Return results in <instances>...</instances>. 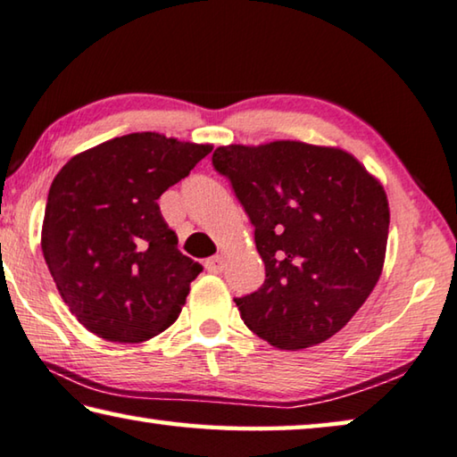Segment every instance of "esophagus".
<instances>
[{
  "mask_svg": "<svg viewBox=\"0 0 457 457\" xmlns=\"http://www.w3.org/2000/svg\"><path fill=\"white\" fill-rule=\"evenodd\" d=\"M205 268H207V272L220 274L223 270V258L221 256H213V258L205 260Z\"/></svg>",
  "mask_w": 457,
  "mask_h": 457,
  "instance_id": "34e87169",
  "label": "esophagus"
}]
</instances>
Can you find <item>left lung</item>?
Listing matches in <instances>:
<instances>
[{
    "label": "left lung",
    "instance_id": "1",
    "mask_svg": "<svg viewBox=\"0 0 457 457\" xmlns=\"http://www.w3.org/2000/svg\"><path fill=\"white\" fill-rule=\"evenodd\" d=\"M212 162L254 226L266 270L258 291L234 299L244 323L280 350L336 336L385 264L382 185L347 152L305 142L221 146Z\"/></svg>",
    "mask_w": 457,
    "mask_h": 457
}]
</instances>
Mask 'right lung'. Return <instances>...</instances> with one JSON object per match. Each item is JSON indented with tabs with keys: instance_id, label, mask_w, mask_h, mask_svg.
Instances as JSON below:
<instances>
[{
	"instance_id": "1",
	"label": "right lung",
	"mask_w": 457,
	"mask_h": 457,
	"mask_svg": "<svg viewBox=\"0 0 457 457\" xmlns=\"http://www.w3.org/2000/svg\"><path fill=\"white\" fill-rule=\"evenodd\" d=\"M209 152V144L128 134L71 158L54 177L42 254L91 333L137 344L177 321L203 266L177 248L156 201Z\"/></svg>"
}]
</instances>
